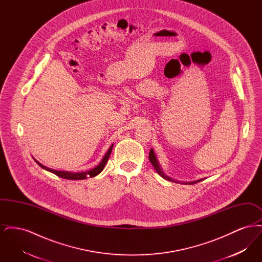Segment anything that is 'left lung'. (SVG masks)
I'll return each mask as SVG.
<instances>
[{
	"label": "left lung",
	"instance_id": "left-lung-1",
	"mask_svg": "<svg viewBox=\"0 0 262 262\" xmlns=\"http://www.w3.org/2000/svg\"><path fill=\"white\" fill-rule=\"evenodd\" d=\"M149 161L152 164V166L154 167V169L156 170V172L158 173V174H160L162 178L164 179H166V180H168V181H171V182H176L174 180H172V179H170L168 176H166V174H164L162 172V170H161V168H160V166H159V163L157 161V159H156V157H155V154H154V151L151 149L149 152ZM200 181H202V180H199V181H195V182H191V183H185V184H187V185H194V184H196V183H200ZM178 183V182H177Z\"/></svg>",
	"mask_w": 262,
	"mask_h": 262
}]
</instances>
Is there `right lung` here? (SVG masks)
Listing matches in <instances>:
<instances>
[{"instance_id":"right-lung-1","label":"right lung","mask_w":262,"mask_h":262,"mask_svg":"<svg viewBox=\"0 0 262 262\" xmlns=\"http://www.w3.org/2000/svg\"><path fill=\"white\" fill-rule=\"evenodd\" d=\"M113 145H114V144H112V145L110 146V148L107 151V153L105 154V156L103 157V159H102V161L99 163V165L96 166L95 168L91 169L90 171H86V172H81V173H70V172L56 171V170H53V169H50V168H47V167L43 166L41 163L38 162L36 160H35V161H36V163H37L38 165H39L41 168H43V169L49 171L51 173H53V174H55L56 176H58V177H61L62 179L75 180H75H84V179H88V178L95 177V176H97V174H100V173L103 171V169H104L106 163H107L109 157H110V154H111V152H112Z\"/></svg>"}]
</instances>
